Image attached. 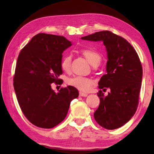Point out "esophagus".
<instances>
[{
	"mask_svg": "<svg viewBox=\"0 0 154 154\" xmlns=\"http://www.w3.org/2000/svg\"><path fill=\"white\" fill-rule=\"evenodd\" d=\"M88 94L86 93H84V92H79V96H83V97H86V96H88Z\"/></svg>",
	"mask_w": 154,
	"mask_h": 154,
	"instance_id": "esophagus-1",
	"label": "esophagus"
}]
</instances>
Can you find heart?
Instances as JSON below:
<instances>
[{"mask_svg": "<svg viewBox=\"0 0 154 154\" xmlns=\"http://www.w3.org/2000/svg\"><path fill=\"white\" fill-rule=\"evenodd\" d=\"M82 53L87 60L92 66L96 64H100L101 60V56L98 51L94 50L92 49H83L82 50ZM71 57L66 56L64 57L61 62V68L64 72H69L71 67ZM68 84L71 86L74 87L77 89L83 92L89 91L93 85V82L89 78L76 76L71 78L68 80Z\"/></svg>", "mask_w": 154, "mask_h": 154, "instance_id": "obj_1", "label": "heart"}]
</instances>
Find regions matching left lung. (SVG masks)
<instances>
[{
	"mask_svg": "<svg viewBox=\"0 0 154 154\" xmlns=\"http://www.w3.org/2000/svg\"><path fill=\"white\" fill-rule=\"evenodd\" d=\"M81 38L102 41L107 56L106 72L98 85L100 89L109 88L111 92L107 96L101 90L97 93L100 105L94 114L95 120L106 129L120 128L132 118L139 103L143 77L139 56L125 38L110 31H100Z\"/></svg>",
	"mask_w": 154,
	"mask_h": 154,
	"instance_id": "1",
	"label": "left lung"
}]
</instances>
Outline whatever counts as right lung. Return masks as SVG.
<instances>
[{
	"label": "right lung",
	"mask_w": 154,
	"mask_h": 154,
	"mask_svg": "<svg viewBox=\"0 0 154 154\" xmlns=\"http://www.w3.org/2000/svg\"><path fill=\"white\" fill-rule=\"evenodd\" d=\"M72 43L62 36L39 33L20 51L14 86L23 113L35 126L51 128L66 118L72 99L79 96L69 85L58 92L51 83H59L62 74V53Z\"/></svg>",
	"instance_id": "add662e5"
}]
</instances>
